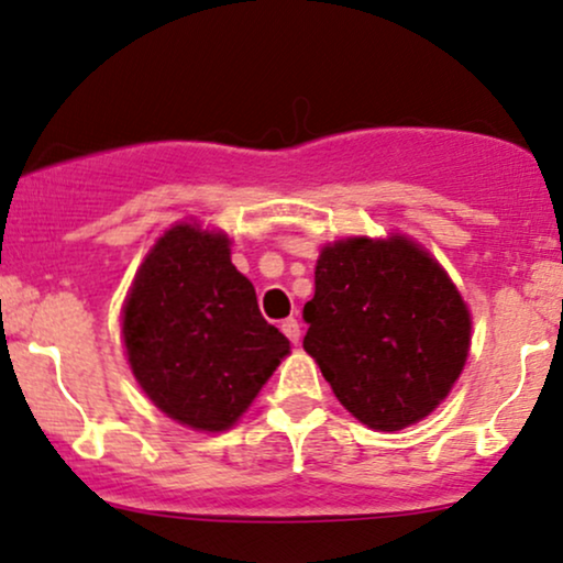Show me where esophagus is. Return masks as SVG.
Wrapping results in <instances>:
<instances>
[{
  "mask_svg": "<svg viewBox=\"0 0 563 563\" xmlns=\"http://www.w3.org/2000/svg\"><path fill=\"white\" fill-rule=\"evenodd\" d=\"M280 330H283V333H286V338H288L290 343H299V338H301V324L296 322L294 317H288V320H283Z\"/></svg>",
  "mask_w": 563,
  "mask_h": 563,
  "instance_id": "esophagus-1",
  "label": "esophagus"
}]
</instances>
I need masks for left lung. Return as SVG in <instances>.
Instances as JSON below:
<instances>
[{"instance_id": "1", "label": "left lung", "mask_w": 563, "mask_h": 563, "mask_svg": "<svg viewBox=\"0 0 563 563\" xmlns=\"http://www.w3.org/2000/svg\"><path fill=\"white\" fill-rule=\"evenodd\" d=\"M303 349L372 430H404L449 396L470 354V309L406 235L328 243L303 303Z\"/></svg>"}]
</instances>
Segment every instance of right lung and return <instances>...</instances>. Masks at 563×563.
<instances>
[{
    "instance_id": "obj_1",
    "label": "right lung",
    "mask_w": 563,
    "mask_h": 563,
    "mask_svg": "<svg viewBox=\"0 0 563 563\" xmlns=\"http://www.w3.org/2000/svg\"><path fill=\"white\" fill-rule=\"evenodd\" d=\"M123 338L154 406L205 432L233 428L290 351L230 262L228 235L196 222L170 228L146 254L123 307Z\"/></svg>"
}]
</instances>
